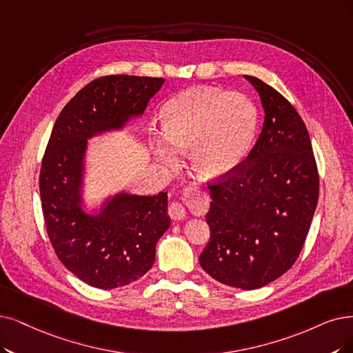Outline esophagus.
<instances>
[{"mask_svg": "<svg viewBox=\"0 0 353 353\" xmlns=\"http://www.w3.org/2000/svg\"><path fill=\"white\" fill-rule=\"evenodd\" d=\"M184 192L187 194V192H190V190L187 188V190H184ZM168 214L172 220H182V219H185V216H187V208H185L184 203L172 201L171 204H169Z\"/></svg>", "mask_w": 353, "mask_h": 353, "instance_id": "34e87169", "label": "esophagus"}]
</instances>
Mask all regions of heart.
I'll list each match as a JSON object with an SVG mask.
<instances>
[{"label":"heart","instance_id":"b5f03b06","mask_svg":"<svg viewBox=\"0 0 353 353\" xmlns=\"http://www.w3.org/2000/svg\"><path fill=\"white\" fill-rule=\"evenodd\" d=\"M256 123V107L242 94L187 90L165 104L162 124L166 139L157 140L154 153L165 165L175 166L176 150L192 152V166L201 178H224L245 159Z\"/></svg>","mask_w":353,"mask_h":353}]
</instances>
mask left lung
Masks as SVG:
<instances>
[{"mask_svg": "<svg viewBox=\"0 0 353 353\" xmlns=\"http://www.w3.org/2000/svg\"><path fill=\"white\" fill-rule=\"evenodd\" d=\"M258 91L265 120L248 158L208 182L210 242L203 270L219 283L256 290L297 261L319 200V172L303 119L284 95L263 81Z\"/></svg>", "mask_w": 353, "mask_h": 353, "instance_id": "left-lung-1", "label": "left lung"}]
</instances>
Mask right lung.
Wrapping results in <instances>:
<instances>
[{
	"label": "right lung",
	"mask_w": 353,
	"mask_h": 353,
	"mask_svg": "<svg viewBox=\"0 0 353 353\" xmlns=\"http://www.w3.org/2000/svg\"><path fill=\"white\" fill-rule=\"evenodd\" d=\"M163 78L108 75L87 83L56 120L39 188L49 241L59 261L91 287L111 290L143 276L168 230V194H117L95 216L82 210L87 139L140 116Z\"/></svg>",
	"instance_id": "1"
}]
</instances>
